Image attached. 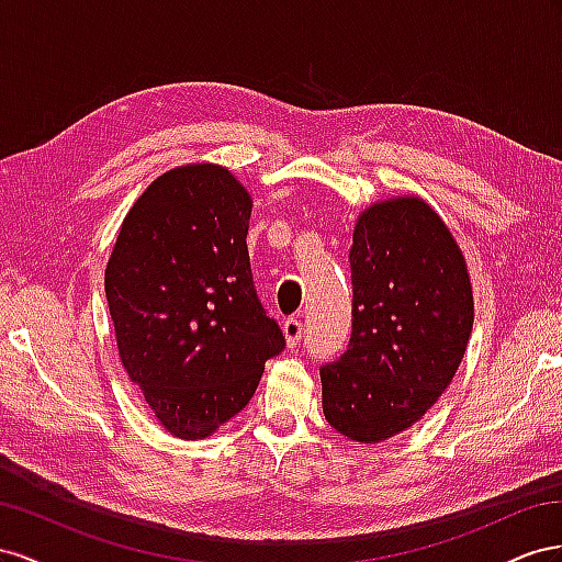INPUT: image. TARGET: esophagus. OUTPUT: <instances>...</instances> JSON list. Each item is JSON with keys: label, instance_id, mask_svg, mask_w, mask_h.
<instances>
[{"label": "esophagus", "instance_id": "1", "mask_svg": "<svg viewBox=\"0 0 562 562\" xmlns=\"http://www.w3.org/2000/svg\"><path fill=\"white\" fill-rule=\"evenodd\" d=\"M282 331H284L286 344L296 346L301 341V336H303V323H301V319H296V317H286L284 325H282Z\"/></svg>", "mask_w": 562, "mask_h": 562}]
</instances>
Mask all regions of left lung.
Masks as SVG:
<instances>
[{"label": "left lung", "instance_id": "obj_1", "mask_svg": "<svg viewBox=\"0 0 562 562\" xmlns=\"http://www.w3.org/2000/svg\"><path fill=\"white\" fill-rule=\"evenodd\" d=\"M352 331L319 367L323 412L374 445L414 426L450 386L473 329V290L452 231L422 198L376 202L350 247Z\"/></svg>", "mask_w": 562, "mask_h": 562}]
</instances>
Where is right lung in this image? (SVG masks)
I'll use <instances>...</instances> for the list:
<instances>
[{
  "mask_svg": "<svg viewBox=\"0 0 562 562\" xmlns=\"http://www.w3.org/2000/svg\"><path fill=\"white\" fill-rule=\"evenodd\" d=\"M249 216L226 167H176L134 202L108 259L120 360L176 438L212 436L245 409L284 348L254 290Z\"/></svg>",
  "mask_w": 562,
  "mask_h": 562,
  "instance_id": "obj_1",
  "label": "right lung"
}]
</instances>
